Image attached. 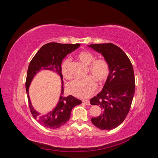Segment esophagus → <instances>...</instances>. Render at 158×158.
Instances as JSON below:
<instances>
[{
    "label": "esophagus",
    "instance_id": "obj_1",
    "mask_svg": "<svg viewBox=\"0 0 158 158\" xmlns=\"http://www.w3.org/2000/svg\"><path fill=\"white\" fill-rule=\"evenodd\" d=\"M83 102L85 105H87V106H89V105H90V102H89V100H83Z\"/></svg>",
    "mask_w": 158,
    "mask_h": 158
}]
</instances>
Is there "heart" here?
I'll return each instance as SVG.
<instances>
[{"mask_svg": "<svg viewBox=\"0 0 158 158\" xmlns=\"http://www.w3.org/2000/svg\"><path fill=\"white\" fill-rule=\"evenodd\" d=\"M77 58L84 64L89 66L88 68L89 73L99 82H103L107 80L110 73L109 65L107 60L98 59L95 61V56L89 51L79 52ZM61 72L66 78H71L70 59H66L62 63ZM93 77L88 76L84 78L74 80L68 85V92L74 96L80 98L89 97L97 88V82L95 78Z\"/></svg>", "mask_w": 158, "mask_h": 158, "instance_id": "heart-1", "label": "heart"}]
</instances>
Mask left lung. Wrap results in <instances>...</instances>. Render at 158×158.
Instances as JSON below:
<instances>
[{
	"instance_id": "1",
	"label": "left lung",
	"mask_w": 158,
	"mask_h": 158,
	"mask_svg": "<svg viewBox=\"0 0 158 158\" xmlns=\"http://www.w3.org/2000/svg\"><path fill=\"white\" fill-rule=\"evenodd\" d=\"M88 47L101 54L109 65V75L102 90L90 99L91 105L102 109L100 115L91 121L101 130L109 131L121 125L130 110L135 91L133 67L125 52L111 43Z\"/></svg>"
}]
</instances>
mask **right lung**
Returning a JSON list of instances; mask_svg holds the SVG:
<instances>
[{
  "label": "right lung",
  "instance_id": "1",
  "mask_svg": "<svg viewBox=\"0 0 158 158\" xmlns=\"http://www.w3.org/2000/svg\"><path fill=\"white\" fill-rule=\"evenodd\" d=\"M80 46V44H62L54 42L47 44L38 51L28 66L26 89L30 111L37 121L46 128L55 129L64 125L69 120L73 108L82 103L81 100L71 95L66 98L63 97L64 89L61 73V64L64 57ZM41 70L53 71L60 76L61 80V91L59 101L53 109L45 114H41L36 111L32 106L29 95V88L32 80Z\"/></svg>",
  "mask_w": 158,
  "mask_h": 158
}]
</instances>
